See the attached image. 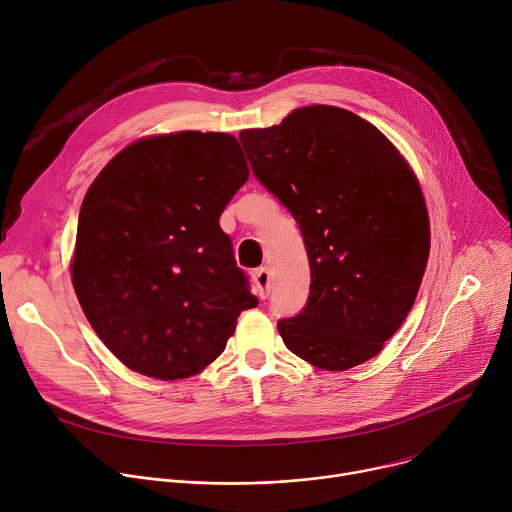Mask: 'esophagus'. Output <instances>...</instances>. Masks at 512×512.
Returning <instances> with one entry per match:
<instances>
[{"mask_svg":"<svg viewBox=\"0 0 512 512\" xmlns=\"http://www.w3.org/2000/svg\"><path fill=\"white\" fill-rule=\"evenodd\" d=\"M253 281H255V287H257V296L261 300H267L269 298V291H271V273L267 267H259L255 273H253Z\"/></svg>","mask_w":512,"mask_h":512,"instance_id":"34e87169","label":"esophagus"}]
</instances>
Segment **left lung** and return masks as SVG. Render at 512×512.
Here are the masks:
<instances>
[{"label":"left lung","mask_w":512,"mask_h":512,"mask_svg":"<svg viewBox=\"0 0 512 512\" xmlns=\"http://www.w3.org/2000/svg\"><path fill=\"white\" fill-rule=\"evenodd\" d=\"M239 139L308 251V304L277 322L285 346L326 371L377 356L407 318L429 257L413 170L375 125L330 105L296 109Z\"/></svg>","instance_id":"8db88e82"}]
</instances>
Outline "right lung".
<instances>
[{"label":"right lung","instance_id":"right-lung-1","mask_svg":"<svg viewBox=\"0 0 512 512\" xmlns=\"http://www.w3.org/2000/svg\"><path fill=\"white\" fill-rule=\"evenodd\" d=\"M247 178L233 135L180 131L127 145L91 184L72 285L127 369L192 377L221 356L239 314L257 306L218 225Z\"/></svg>","mask_w":512,"mask_h":512}]
</instances>
